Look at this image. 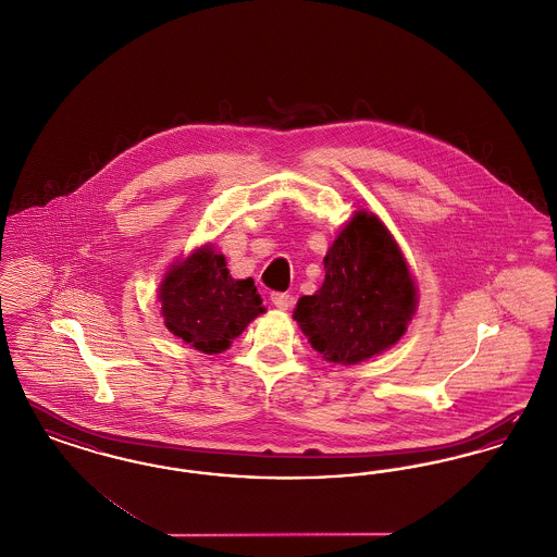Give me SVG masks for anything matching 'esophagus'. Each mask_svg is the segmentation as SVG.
<instances>
[{"label":"esophagus","mask_w":557,"mask_h":557,"mask_svg":"<svg viewBox=\"0 0 557 557\" xmlns=\"http://www.w3.org/2000/svg\"><path fill=\"white\" fill-rule=\"evenodd\" d=\"M292 294L288 292H273L271 294V302L277 307V309H282V311H286V309H290L292 307Z\"/></svg>","instance_id":"obj_1"}]
</instances>
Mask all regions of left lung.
<instances>
[{
	"label": "left lung",
	"mask_w": 557,
	"mask_h": 557,
	"mask_svg": "<svg viewBox=\"0 0 557 557\" xmlns=\"http://www.w3.org/2000/svg\"><path fill=\"white\" fill-rule=\"evenodd\" d=\"M323 269V286L294 309L311 346L332 363L355 366L397 345L416 313V284L380 219L355 212Z\"/></svg>",
	"instance_id": "8db88e82"
}]
</instances>
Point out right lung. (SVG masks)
<instances>
[{"label": "right lung", "mask_w": 557, "mask_h": 557, "mask_svg": "<svg viewBox=\"0 0 557 557\" xmlns=\"http://www.w3.org/2000/svg\"><path fill=\"white\" fill-rule=\"evenodd\" d=\"M159 298L169 332L207 355L225 350L265 311L255 280H234L225 257L216 255L212 246L173 265L160 286Z\"/></svg>", "instance_id": "right-lung-1"}]
</instances>
